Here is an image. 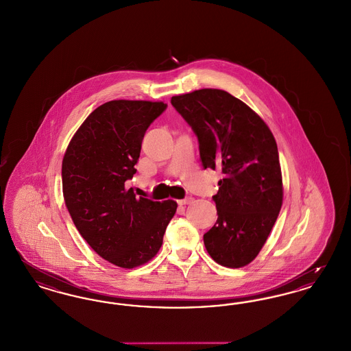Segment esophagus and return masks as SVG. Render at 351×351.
Returning a JSON list of instances; mask_svg holds the SVG:
<instances>
[{
	"label": "esophagus",
	"mask_w": 351,
	"mask_h": 351,
	"mask_svg": "<svg viewBox=\"0 0 351 351\" xmlns=\"http://www.w3.org/2000/svg\"><path fill=\"white\" fill-rule=\"evenodd\" d=\"M178 202H179V205H189V204L193 202V197H185V198H182V199L178 201Z\"/></svg>",
	"instance_id": "esophagus-1"
}]
</instances>
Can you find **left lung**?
I'll use <instances>...</instances> for the list:
<instances>
[{
  "label": "left lung",
  "instance_id": "obj_1",
  "mask_svg": "<svg viewBox=\"0 0 351 351\" xmlns=\"http://www.w3.org/2000/svg\"><path fill=\"white\" fill-rule=\"evenodd\" d=\"M171 104L195 132L204 169L223 173L213 196L218 219L204 235L206 251L223 267H245L261 251L282 206L276 140L257 113L223 90H197L172 97Z\"/></svg>",
  "mask_w": 351,
  "mask_h": 351
}]
</instances>
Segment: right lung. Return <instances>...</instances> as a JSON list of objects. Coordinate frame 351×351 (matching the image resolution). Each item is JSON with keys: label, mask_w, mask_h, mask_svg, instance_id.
<instances>
[{"label": "right lung", "mask_w": 351, "mask_h": 351, "mask_svg": "<svg viewBox=\"0 0 351 351\" xmlns=\"http://www.w3.org/2000/svg\"><path fill=\"white\" fill-rule=\"evenodd\" d=\"M163 101L111 100L80 126L62 159V192L71 219L100 257L125 269L152 260L178 204L136 197L125 182L137 172L147 128Z\"/></svg>", "instance_id": "1"}]
</instances>
